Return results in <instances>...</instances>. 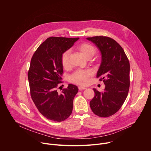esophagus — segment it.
Returning <instances> with one entry per match:
<instances>
[{"label": "esophagus", "mask_w": 151, "mask_h": 151, "mask_svg": "<svg viewBox=\"0 0 151 151\" xmlns=\"http://www.w3.org/2000/svg\"><path fill=\"white\" fill-rule=\"evenodd\" d=\"M78 89H79L80 90H86V88L83 87H81V86H79V87H78Z\"/></svg>", "instance_id": "esophagus-1"}]
</instances>
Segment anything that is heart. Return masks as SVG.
Segmentation results:
<instances>
[{
  "label": "heart",
  "instance_id": "obj_1",
  "mask_svg": "<svg viewBox=\"0 0 151 151\" xmlns=\"http://www.w3.org/2000/svg\"><path fill=\"white\" fill-rule=\"evenodd\" d=\"M76 49L87 59L92 58L97 51L93 45L88 43H80L77 45ZM70 56L71 52L70 50L65 51L61 55V63L65 68H67L70 66ZM91 75V72L90 70H77L70 77V81L73 83L84 86L87 84L88 78Z\"/></svg>",
  "mask_w": 151,
  "mask_h": 151
}]
</instances>
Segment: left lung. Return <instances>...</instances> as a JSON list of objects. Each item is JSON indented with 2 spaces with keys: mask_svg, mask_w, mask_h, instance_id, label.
Listing matches in <instances>:
<instances>
[{
  "mask_svg": "<svg viewBox=\"0 0 151 151\" xmlns=\"http://www.w3.org/2000/svg\"><path fill=\"white\" fill-rule=\"evenodd\" d=\"M99 48L101 63L97 74L105 87L102 93L93 88L94 97L90 102L92 111L100 117L115 114L126 100L129 88L130 65L122 47L106 36L87 37Z\"/></svg>",
  "mask_w": 151,
  "mask_h": 151,
  "instance_id": "8db88e82",
  "label": "left lung"
}]
</instances>
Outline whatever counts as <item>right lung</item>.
<instances>
[{
    "mask_svg": "<svg viewBox=\"0 0 151 151\" xmlns=\"http://www.w3.org/2000/svg\"><path fill=\"white\" fill-rule=\"evenodd\" d=\"M78 39L49 37L39 46L31 60L28 71L31 97L39 112L52 121H64L73 111L78 87L69 84L61 93L57 89L62 83L61 55Z\"/></svg>",
    "mask_w": 151,
    "mask_h": 151,
    "instance_id": "right-lung-1",
    "label": "right lung"
}]
</instances>
